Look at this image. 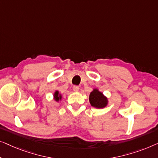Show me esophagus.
<instances>
[{"instance_id": "obj_1", "label": "esophagus", "mask_w": 158, "mask_h": 158, "mask_svg": "<svg viewBox=\"0 0 158 158\" xmlns=\"http://www.w3.org/2000/svg\"><path fill=\"white\" fill-rule=\"evenodd\" d=\"M73 90L74 91V92H79V86H74V87H73Z\"/></svg>"}]
</instances>
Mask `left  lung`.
<instances>
[{
    "instance_id": "8db88e82",
    "label": "left lung",
    "mask_w": 158,
    "mask_h": 158,
    "mask_svg": "<svg viewBox=\"0 0 158 158\" xmlns=\"http://www.w3.org/2000/svg\"><path fill=\"white\" fill-rule=\"evenodd\" d=\"M89 99L91 105L98 109L105 107L108 104L107 98L104 96L103 93L99 92L97 89H94L90 93Z\"/></svg>"
}]
</instances>
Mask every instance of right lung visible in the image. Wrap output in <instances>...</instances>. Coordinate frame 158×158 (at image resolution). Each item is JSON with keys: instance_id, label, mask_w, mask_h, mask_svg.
Segmentation results:
<instances>
[{"instance_id": "1", "label": "right lung", "mask_w": 158, "mask_h": 158, "mask_svg": "<svg viewBox=\"0 0 158 158\" xmlns=\"http://www.w3.org/2000/svg\"><path fill=\"white\" fill-rule=\"evenodd\" d=\"M61 94H59V91H56L54 94V98L56 102H59L61 99Z\"/></svg>"}]
</instances>
